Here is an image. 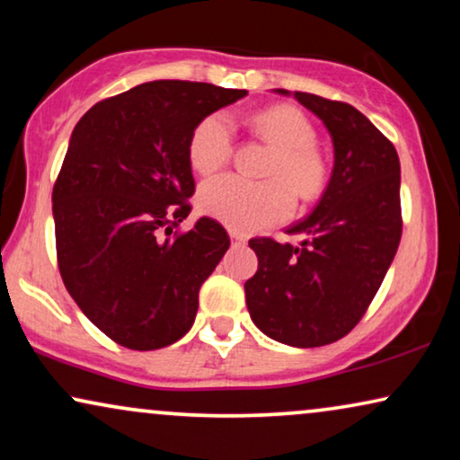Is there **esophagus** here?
I'll return each instance as SVG.
<instances>
[{
  "mask_svg": "<svg viewBox=\"0 0 460 460\" xmlns=\"http://www.w3.org/2000/svg\"><path fill=\"white\" fill-rule=\"evenodd\" d=\"M230 238H232V241H234V243H238V244H244V241H247V236L241 234V232H234V230L230 232Z\"/></svg>",
  "mask_w": 460,
  "mask_h": 460,
  "instance_id": "obj_1",
  "label": "esophagus"
}]
</instances>
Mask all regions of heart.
<instances>
[{
  "mask_svg": "<svg viewBox=\"0 0 460 460\" xmlns=\"http://www.w3.org/2000/svg\"><path fill=\"white\" fill-rule=\"evenodd\" d=\"M255 134L274 148L268 181L251 184L236 175H219L205 181L199 192L203 213L234 232H253L279 224L293 211V193L301 200L318 197L326 186L329 167L314 146L312 123L291 106H274L251 119ZM232 153L230 119L216 112L194 128L188 142V161L194 172L213 173Z\"/></svg>",
  "mask_w": 460,
  "mask_h": 460,
  "instance_id": "heart-1",
  "label": "heart"
}]
</instances>
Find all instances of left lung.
<instances>
[{
    "label": "left lung",
    "mask_w": 460,
    "mask_h": 460,
    "mask_svg": "<svg viewBox=\"0 0 460 460\" xmlns=\"http://www.w3.org/2000/svg\"><path fill=\"white\" fill-rule=\"evenodd\" d=\"M293 96L329 131L332 172L310 216L287 234L297 247L253 238L257 272L244 282L257 329L291 348H320L348 335L379 291L402 236L400 159L394 144L351 104Z\"/></svg>",
    "instance_id": "obj_1"
}]
</instances>
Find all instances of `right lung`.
<instances>
[{"mask_svg":"<svg viewBox=\"0 0 460 460\" xmlns=\"http://www.w3.org/2000/svg\"><path fill=\"white\" fill-rule=\"evenodd\" d=\"M244 96L150 81L75 125L52 192L58 268L81 312L123 348H167L190 331L200 285L230 238L211 217L173 234L194 194L188 142L205 117Z\"/></svg>","mask_w":460,"mask_h":460,"instance_id":"add662e5","label":"right lung"}]
</instances>
